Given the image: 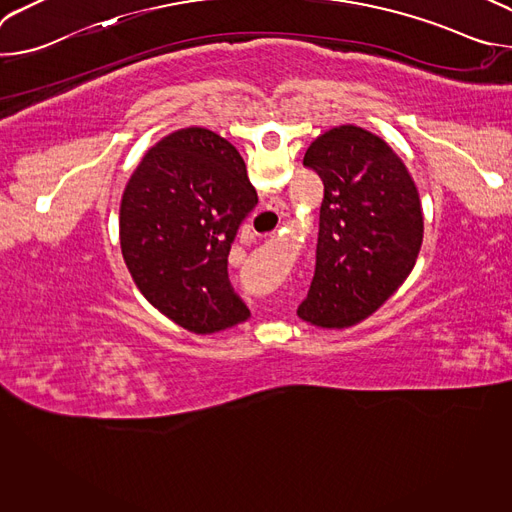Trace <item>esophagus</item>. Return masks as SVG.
<instances>
[{
  "mask_svg": "<svg viewBox=\"0 0 512 512\" xmlns=\"http://www.w3.org/2000/svg\"><path fill=\"white\" fill-rule=\"evenodd\" d=\"M267 210L275 212V214L281 218V216H287V214H289V204H285V202H281V200H273Z\"/></svg>",
  "mask_w": 512,
  "mask_h": 512,
  "instance_id": "34e87169",
  "label": "esophagus"
}]
</instances>
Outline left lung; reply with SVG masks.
Returning a JSON list of instances; mask_svg holds the SVG:
<instances>
[{
	"label": "left lung",
	"mask_w": 512,
	"mask_h": 512,
	"mask_svg": "<svg viewBox=\"0 0 512 512\" xmlns=\"http://www.w3.org/2000/svg\"><path fill=\"white\" fill-rule=\"evenodd\" d=\"M322 184L316 271L298 318L344 330L405 283L423 243L417 186L391 145L358 125L318 135L304 156Z\"/></svg>",
	"instance_id": "left-lung-1"
}]
</instances>
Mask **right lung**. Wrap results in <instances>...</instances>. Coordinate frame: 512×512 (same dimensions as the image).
<instances>
[{"label": "right lung", "instance_id": "1", "mask_svg": "<svg viewBox=\"0 0 512 512\" xmlns=\"http://www.w3.org/2000/svg\"><path fill=\"white\" fill-rule=\"evenodd\" d=\"M255 204L231 141L194 125L162 137L133 170L119 206L123 261L143 298L194 334L247 322L227 257Z\"/></svg>", "mask_w": 512, "mask_h": 512}]
</instances>
